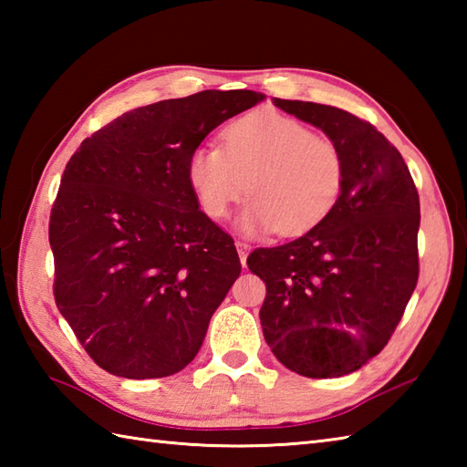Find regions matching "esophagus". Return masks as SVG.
I'll return each instance as SVG.
<instances>
[{
	"mask_svg": "<svg viewBox=\"0 0 467 467\" xmlns=\"http://www.w3.org/2000/svg\"><path fill=\"white\" fill-rule=\"evenodd\" d=\"M234 244H236V251H239V259H241V265L244 266V265H246V256H249V249H251V246L246 244V243H243V241H236Z\"/></svg>",
	"mask_w": 467,
	"mask_h": 467,
	"instance_id": "esophagus-1",
	"label": "esophagus"
}]
</instances>
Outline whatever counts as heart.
<instances>
[{
  "label": "heart",
  "mask_w": 467,
  "mask_h": 467,
  "mask_svg": "<svg viewBox=\"0 0 467 467\" xmlns=\"http://www.w3.org/2000/svg\"><path fill=\"white\" fill-rule=\"evenodd\" d=\"M186 178L201 211L224 218L249 191L243 233L311 231L333 211L345 184L341 148L276 112H253L226 128L221 146H198Z\"/></svg>",
  "instance_id": "b5f03b06"
}]
</instances>
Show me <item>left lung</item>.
<instances>
[{
	"label": "left lung",
	"instance_id": "obj_1",
	"mask_svg": "<svg viewBox=\"0 0 467 467\" xmlns=\"http://www.w3.org/2000/svg\"><path fill=\"white\" fill-rule=\"evenodd\" d=\"M341 148L345 184L323 221L246 265L266 285L261 325L276 359L313 379L353 373L379 355L420 276V194L398 148L335 106L281 100Z\"/></svg>",
	"mask_w": 467,
	"mask_h": 467
}]
</instances>
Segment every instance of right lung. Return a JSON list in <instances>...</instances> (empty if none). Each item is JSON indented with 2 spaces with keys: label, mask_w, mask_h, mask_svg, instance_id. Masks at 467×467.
Listing matches in <instances>:
<instances>
[{
  "label": "right lung",
  "mask_w": 467,
  "mask_h": 467,
  "mask_svg": "<svg viewBox=\"0 0 467 467\" xmlns=\"http://www.w3.org/2000/svg\"><path fill=\"white\" fill-rule=\"evenodd\" d=\"M261 100L253 90H204L136 108L66 164L49 214L54 299L108 373L168 377L201 349L241 261L231 234L198 208L188 156Z\"/></svg>",
  "instance_id": "add662e5"
}]
</instances>
